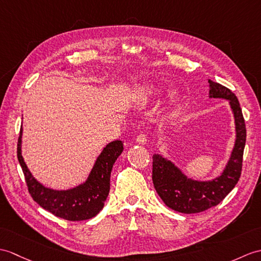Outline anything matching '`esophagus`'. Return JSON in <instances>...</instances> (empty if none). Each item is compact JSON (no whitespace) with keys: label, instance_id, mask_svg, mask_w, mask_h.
<instances>
[{"label":"esophagus","instance_id":"34e87169","mask_svg":"<svg viewBox=\"0 0 261 261\" xmlns=\"http://www.w3.org/2000/svg\"><path fill=\"white\" fill-rule=\"evenodd\" d=\"M137 142L140 143V144H145L147 143V137H145L144 133H140V135L137 136Z\"/></svg>","mask_w":261,"mask_h":261}]
</instances>
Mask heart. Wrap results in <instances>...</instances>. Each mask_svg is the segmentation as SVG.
I'll return each instance as SVG.
<instances>
[{
	"instance_id": "b5f03b06",
	"label": "heart",
	"mask_w": 261,
	"mask_h": 261,
	"mask_svg": "<svg viewBox=\"0 0 261 261\" xmlns=\"http://www.w3.org/2000/svg\"><path fill=\"white\" fill-rule=\"evenodd\" d=\"M156 94H158V88H156L154 84H142V86L136 89L135 98L139 105L144 106L150 101H152Z\"/></svg>"
}]
</instances>
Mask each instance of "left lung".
<instances>
[{"label": "left lung", "instance_id": "1", "mask_svg": "<svg viewBox=\"0 0 261 261\" xmlns=\"http://www.w3.org/2000/svg\"><path fill=\"white\" fill-rule=\"evenodd\" d=\"M208 82L209 98L228 100L234 118L236 142L225 170L210 181L192 180L161 154L152 156V181L155 190L166 205L181 214H198L220 203L237 185L241 174L246 124L239 101L228 88L211 80Z\"/></svg>", "mask_w": 261, "mask_h": 261}]
</instances>
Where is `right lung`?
Masks as SVG:
<instances>
[{
	"label": "right lung",
	"instance_id": "1",
	"mask_svg": "<svg viewBox=\"0 0 261 261\" xmlns=\"http://www.w3.org/2000/svg\"><path fill=\"white\" fill-rule=\"evenodd\" d=\"M22 128L17 141V159L25 177L30 195L42 208L69 221L88 220L102 210L110 191V175L118 156L123 151L120 140L108 143L96 158L86 182L69 190H53L41 185L30 172L22 156Z\"/></svg>",
	"mask_w": 261,
	"mask_h": 261
}]
</instances>
